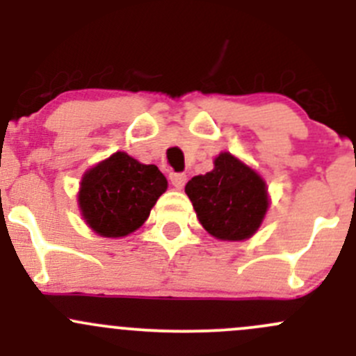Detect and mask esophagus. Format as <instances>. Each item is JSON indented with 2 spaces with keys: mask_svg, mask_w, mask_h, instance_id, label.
Instances as JSON below:
<instances>
[{
  "mask_svg": "<svg viewBox=\"0 0 356 356\" xmlns=\"http://www.w3.org/2000/svg\"><path fill=\"white\" fill-rule=\"evenodd\" d=\"M186 181H188V175L182 174V172H172V174H170V182H172V186H174V188L182 189V188H184Z\"/></svg>",
  "mask_w": 356,
  "mask_h": 356,
  "instance_id": "1",
  "label": "esophagus"
}]
</instances>
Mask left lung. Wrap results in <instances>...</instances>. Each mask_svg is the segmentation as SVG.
<instances>
[{
	"label": "left lung",
	"instance_id": "left-lung-1",
	"mask_svg": "<svg viewBox=\"0 0 356 356\" xmlns=\"http://www.w3.org/2000/svg\"><path fill=\"white\" fill-rule=\"evenodd\" d=\"M213 165L186 184L200 224L220 241L251 238L268 208L265 181L231 153H220Z\"/></svg>",
	"mask_w": 356,
	"mask_h": 356
}]
</instances>
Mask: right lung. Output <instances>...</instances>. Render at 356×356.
<instances>
[{"label":"right lung","mask_w":356,"mask_h":356,"mask_svg":"<svg viewBox=\"0 0 356 356\" xmlns=\"http://www.w3.org/2000/svg\"><path fill=\"white\" fill-rule=\"evenodd\" d=\"M167 179L156 165L139 163L117 152L84 174L79 208L86 224L103 238H124L145 224Z\"/></svg>","instance_id":"add662e5"}]
</instances>
